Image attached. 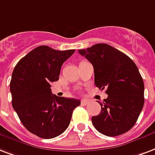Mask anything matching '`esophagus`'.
Returning <instances> with one entry per match:
<instances>
[{"label":"esophagus","mask_w":155,"mask_h":155,"mask_svg":"<svg viewBox=\"0 0 155 155\" xmlns=\"http://www.w3.org/2000/svg\"><path fill=\"white\" fill-rule=\"evenodd\" d=\"M81 104L84 105V106H86V105H88L89 104V101L88 100H85V99H83L81 101Z\"/></svg>","instance_id":"34e87169"}]
</instances>
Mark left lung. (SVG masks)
<instances>
[{
    "label": "left lung",
    "mask_w": 155,
    "mask_h": 155,
    "mask_svg": "<svg viewBox=\"0 0 155 155\" xmlns=\"http://www.w3.org/2000/svg\"><path fill=\"white\" fill-rule=\"evenodd\" d=\"M79 54L92 63L94 82L108 95L101 113L92 117L99 133L116 137L135 125L144 106V82L137 67L126 54L107 44H96Z\"/></svg>",
    "instance_id": "obj_1"
}]
</instances>
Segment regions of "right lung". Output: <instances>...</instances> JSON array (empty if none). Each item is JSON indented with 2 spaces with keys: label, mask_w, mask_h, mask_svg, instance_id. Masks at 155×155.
I'll return each mask as SVG.
<instances>
[{
  "label": "right lung",
  "mask_w": 155,
  "mask_h": 155,
  "mask_svg": "<svg viewBox=\"0 0 155 155\" xmlns=\"http://www.w3.org/2000/svg\"><path fill=\"white\" fill-rule=\"evenodd\" d=\"M75 49L59 51L41 45L29 52L15 66L10 80L12 106L23 126L39 137L51 139L64 133L77 99L52 94L61 67Z\"/></svg>",
  "instance_id": "add662e5"
}]
</instances>
